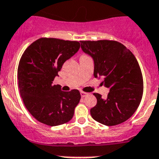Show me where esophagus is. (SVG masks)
<instances>
[{
    "instance_id": "esophagus-1",
    "label": "esophagus",
    "mask_w": 159,
    "mask_h": 159,
    "mask_svg": "<svg viewBox=\"0 0 159 159\" xmlns=\"http://www.w3.org/2000/svg\"><path fill=\"white\" fill-rule=\"evenodd\" d=\"M80 95L82 97H86L87 95H88V93H87V92H81Z\"/></svg>"
}]
</instances>
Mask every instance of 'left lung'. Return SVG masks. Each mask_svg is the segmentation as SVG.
I'll use <instances>...</instances> for the list:
<instances>
[{"label":"left lung","mask_w":159,"mask_h":159,"mask_svg":"<svg viewBox=\"0 0 159 159\" xmlns=\"http://www.w3.org/2000/svg\"><path fill=\"white\" fill-rule=\"evenodd\" d=\"M83 52L94 60V76L103 77L102 84L110 89L107 99L94 93L97 103L91 109L95 121L115 126L127 121L139 106L143 80L133 53L114 40L80 41Z\"/></svg>","instance_id":"obj_1"}]
</instances>
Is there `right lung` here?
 Here are the masks:
<instances>
[{
  "label": "right lung",
  "instance_id": "1",
  "mask_svg": "<svg viewBox=\"0 0 159 159\" xmlns=\"http://www.w3.org/2000/svg\"><path fill=\"white\" fill-rule=\"evenodd\" d=\"M80 46L78 41L40 38L22 55L17 70L20 96L29 113L43 124H64L74 116L81 98L80 92H63L61 86L53 85L52 81Z\"/></svg>",
  "mask_w": 159,
  "mask_h": 159
}]
</instances>
